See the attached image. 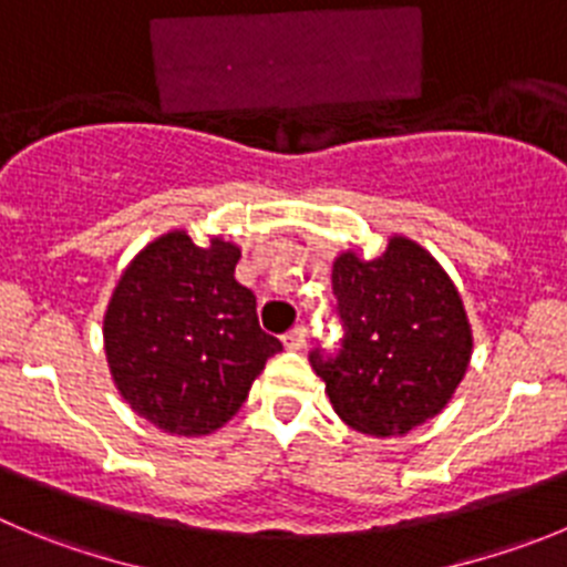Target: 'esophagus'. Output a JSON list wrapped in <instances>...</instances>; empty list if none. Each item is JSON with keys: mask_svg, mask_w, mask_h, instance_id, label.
<instances>
[{"mask_svg": "<svg viewBox=\"0 0 567 567\" xmlns=\"http://www.w3.org/2000/svg\"><path fill=\"white\" fill-rule=\"evenodd\" d=\"M282 343L288 349H305V343H308V330H305V327H293V330L290 332H285V338H282Z\"/></svg>", "mask_w": 567, "mask_h": 567, "instance_id": "esophagus-1", "label": "esophagus"}]
</instances>
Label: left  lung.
<instances>
[{"label": "left lung", "mask_w": 567, "mask_h": 567, "mask_svg": "<svg viewBox=\"0 0 567 567\" xmlns=\"http://www.w3.org/2000/svg\"><path fill=\"white\" fill-rule=\"evenodd\" d=\"M332 290L343 321L336 358L310 352L336 414L367 436H403L451 403L473 355L458 288L403 235L374 259L341 251Z\"/></svg>", "instance_id": "1"}]
</instances>
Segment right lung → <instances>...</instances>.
<instances>
[{"mask_svg": "<svg viewBox=\"0 0 567 567\" xmlns=\"http://www.w3.org/2000/svg\"><path fill=\"white\" fill-rule=\"evenodd\" d=\"M240 246L184 229L128 262L103 319L105 361L125 403L171 436H206L246 403L279 338L259 330L257 299L235 279Z\"/></svg>", "mask_w": 567, "mask_h": 567, "instance_id": "obj_1", "label": "right lung"}]
</instances>
